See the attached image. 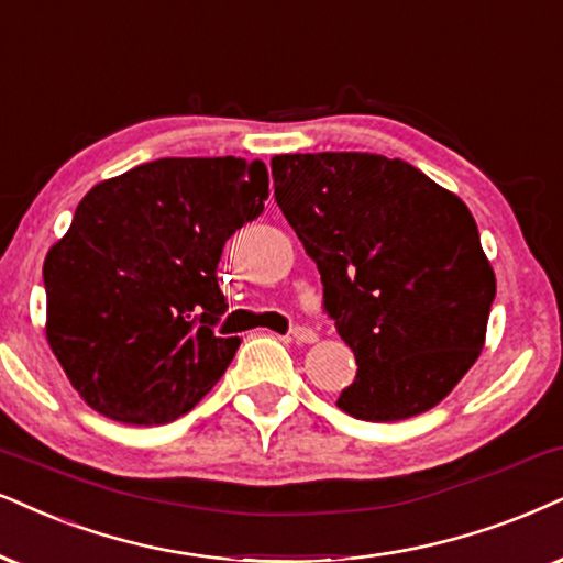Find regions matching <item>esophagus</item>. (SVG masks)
<instances>
[{
  "label": "esophagus",
  "instance_id": "obj_1",
  "mask_svg": "<svg viewBox=\"0 0 563 563\" xmlns=\"http://www.w3.org/2000/svg\"><path fill=\"white\" fill-rule=\"evenodd\" d=\"M290 338H294L298 345H311V343H317V332L311 330V327H296V330L290 332Z\"/></svg>",
  "mask_w": 563,
  "mask_h": 563
}]
</instances>
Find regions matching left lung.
I'll use <instances>...</instances> for the list:
<instances>
[{
  "instance_id": "8db88e82",
  "label": "left lung",
  "mask_w": 563,
  "mask_h": 563,
  "mask_svg": "<svg viewBox=\"0 0 563 563\" xmlns=\"http://www.w3.org/2000/svg\"><path fill=\"white\" fill-rule=\"evenodd\" d=\"M269 166L358 364L338 408L374 423L431 410L478 361L496 296L467 205L374 153L275 155Z\"/></svg>"
}]
</instances>
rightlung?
Listing matches in <instances>:
<instances>
[{"label":"right lung","instance_id":"add662e5","mask_svg":"<svg viewBox=\"0 0 563 563\" xmlns=\"http://www.w3.org/2000/svg\"><path fill=\"white\" fill-rule=\"evenodd\" d=\"M269 195L244 158H161L96 184L44 262L46 340L77 395L119 423L158 426L216 387L239 338L212 324L223 244Z\"/></svg>","mask_w":563,"mask_h":563}]
</instances>
